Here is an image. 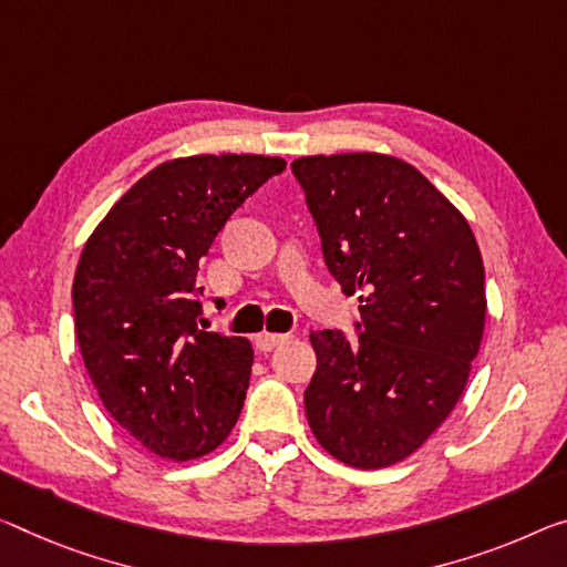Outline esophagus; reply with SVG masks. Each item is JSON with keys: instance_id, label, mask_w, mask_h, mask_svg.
I'll return each instance as SVG.
<instances>
[{"instance_id": "esophagus-1", "label": "esophagus", "mask_w": 567, "mask_h": 567, "mask_svg": "<svg viewBox=\"0 0 567 567\" xmlns=\"http://www.w3.org/2000/svg\"><path fill=\"white\" fill-rule=\"evenodd\" d=\"M289 339V334H276V332H260L256 334V347L260 352H271L276 344H281Z\"/></svg>"}]
</instances>
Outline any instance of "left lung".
<instances>
[{
    "instance_id": "obj_1",
    "label": "left lung",
    "mask_w": 567,
    "mask_h": 567,
    "mask_svg": "<svg viewBox=\"0 0 567 567\" xmlns=\"http://www.w3.org/2000/svg\"><path fill=\"white\" fill-rule=\"evenodd\" d=\"M291 169L329 271L362 303L357 342L334 329L311 332L309 429L347 466H393L454 411L482 347L486 289L474 230L398 156L317 154Z\"/></svg>"
}]
</instances>
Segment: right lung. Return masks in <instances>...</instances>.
<instances>
[{"label": "right lung", "mask_w": 567, "mask_h": 567, "mask_svg": "<svg viewBox=\"0 0 567 567\" xmlns=\"http://www.w3.org/2000/svg\"><path fill=\"white\" fill-rule=\"evenodd\" d=\"M284 169L264 154L169 159L85 240L73 278L85 370L113 421L159 458L210 454L238 421L254 347L197 327L195 278L225 220Z\"/></svg>", "instance_id": "add662e5"}]
</instances>
